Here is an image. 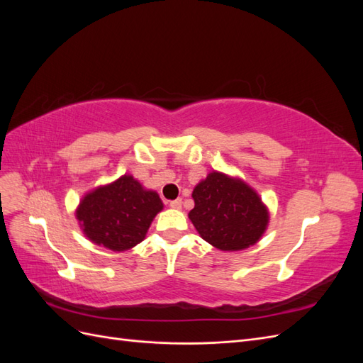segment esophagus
<instances>
[{
	"label": "esophagus",
	"instance_id": "obj_1",
	"mask_svg": "<svg viewBox=\"0 0 363 363\" xmlns=\"http://www.w3.org/2000/svg\"><path fill=\"white\" fill-rule=\"evenodd\" d=\"M169 206H171L172 208H182V200H180V199L174 200V201H171V203H169Z\"/></svg>",
	"mask_w": 363,
	"mask_h": 363
}]
</instances>
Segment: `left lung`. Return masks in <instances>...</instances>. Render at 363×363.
Listing matches in <instances>:
<instances>
[{"instance_id": "8db88e82", "label": "left lung", "mask_w": 363, "mask_h": 363, "mask_svg": "<svg viewBox=\"0 0 363 363\" xmlns=\"http://www.w3.org/2000/svg\"><path fill=\"white\" fill-rule=\"evenodd\" d=\"M189 212L200 236L221 251L255 245L269 223L268 207L244 180L213 171L195 186Z\"/></svg>"}]
</instances>
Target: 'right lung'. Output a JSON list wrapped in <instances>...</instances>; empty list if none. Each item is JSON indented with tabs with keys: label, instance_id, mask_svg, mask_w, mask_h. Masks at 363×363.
Wrapping results in <instances>:
<instances>
[{
	"label": "right lung",
	"instance_id": "obj_1",
	"mask_svg": "<svg viewBox=\"0 0 363 363\" xmlns=\"http://www.w3.org/2000/svg\"><path fill=\"white\" fill-rule=\"evenodd\" d=\"M163 208L160 196L133 175L87 192L75 216L91 242L112 251H127L145 239L155 216Z\"/></svg>",
	"mask_w": 363,
	"mask_h": 363
}]
</instances>
